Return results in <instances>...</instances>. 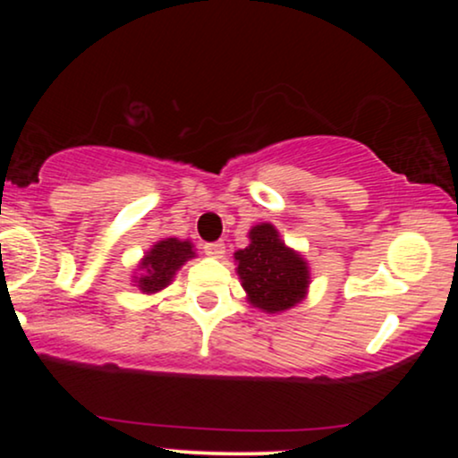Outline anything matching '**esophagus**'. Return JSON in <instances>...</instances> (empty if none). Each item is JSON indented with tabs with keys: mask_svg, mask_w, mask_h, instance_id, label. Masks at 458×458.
I'll return each instance as SVG.
<instances>
[{
	"mask_svg": "<svg viewBox=\"0 0 458 458\" xmlns=\"http://www.w3.org/2000/svg\"><path fill=\"white\" fill-rule=\"evenodd\" d=\"M204 251H207L208 256H213V259H222L224 251H225V245L222 241H213V243H204Z\"/></svg>",
	"mask_w": 458,
	"mask_h": 458,
	"instance_id": "1",
	"label": "esophagus"
}]
</instances>
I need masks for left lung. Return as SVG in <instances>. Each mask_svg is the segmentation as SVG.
Wrapping results in <instances>:
<instances>
[{
  "mask_svg": "<svg viewBox=\"0 0 458 458\" xmlns=\"http://www.w3.org/2000/svg\"><path fill=\"white\" fill-rule=\"evenodd\" d=\"M251 243L234 254L239 276L251 306L282 312L306 295L308 267L299 254L282 243L271 224L251 228Z\"/></svg>",
  "mask_w": 458,
  "mask_h": 458,
  "instance_id": "8db88e82",
  "label": "left lung"
}]
</instances>
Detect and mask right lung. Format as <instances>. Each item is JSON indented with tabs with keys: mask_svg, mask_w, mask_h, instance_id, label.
Instances as JSON below:
<instances>
[{
	"mask_svg": "<svg viewBox=\"0 0 458 458\" xmlns=\"http://www.w3.org/2000/svg\"><path fill=\"white\" fill-rule=\"evenodd\" d=\"M189 259H193V250L189 241H159V243L148 251L144 262H141L144 273H141L140 277V288L144 293L161 291V288H165L172 277H174L178 267Z\"/></svg>",
	"mask_w": 458,
	"mask_h": 458,
	"instance_id": "1",
	"label": "right lung"
}]
</instances>
